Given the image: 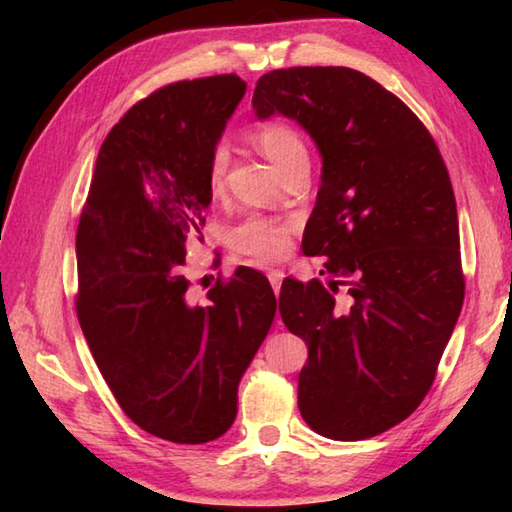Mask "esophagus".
I'll return each instance as SVG.
<instances>
[{
    "label": "esophagus",
    "instance_id": "1",
    "mask_svg": "<svg viewBox=\"0 0 512 512\" xmlns=\"http://www.w3.org/2000/svg\"><path fill=\"white\" fill-rule=\"evenodd\" d=\"M268 280H271V287L275 293H280V287H282V280H284V271H268Z\"/></svg>",
    "mask_w": 512,
    "mask_h": 512
}]
</instances>
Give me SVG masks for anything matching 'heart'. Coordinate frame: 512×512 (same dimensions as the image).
Segmentation results:
<instances>
[{"label":"heart","mask_w":512,"mask_h":512,"mask_svg":"<svg viewBox=\"0 0 512 512\" xmlns=\"http://www.w3.org/2000/svg\"><path fill=\"white\" fill-rule=\"evenodd\" d=\"M257 144L277 171L291 158L305 153V144H302L300 135L284 121L264 124L257 135ZM225 169H228V149L219 144L210 158V169H207V178H210V187L214 192H219L223 187ZM289 232L291 225L287 221L273 219V216L266 214H250L232 230V246L239 253L259 259V262H273V259H280L289 253Z\"/></svg>","instance_id":"1"}]
</instances>
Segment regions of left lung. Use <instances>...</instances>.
Returning a JSON list of instances; mask_svg holds the SVG:
<instances>
[{"label":"left lung","instance_id":"1","mask_svg":"<svg viewBox=\"0 0 512 512\" xmlns=\"http://www.w3.org/2000/svg\"><path fill=\"white\" fill-rule=\"evenodd\" d=\"M253 110L296 121L323 162L302 253L329 257L334 277H287L280 291L284 325L309 348L300 413L325 438H372L418 409L461 316L443 155L395 94L350 67L268 72Z\"/></svg>","mask_w":512,"mask_h":512}]
</instances>
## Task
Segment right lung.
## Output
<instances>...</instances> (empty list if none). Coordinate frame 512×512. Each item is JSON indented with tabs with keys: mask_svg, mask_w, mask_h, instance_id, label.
I'll return each instance as SVG.
<instances>
[{
	"mask_svg": "<svg viewBox=\"0 0 512 512\" xmlns=\"http://www.w3.org/2000/svg\"><path fill=\"white\" fill-rule=\"evenodd\" d=\"M246 94L235 74L180 81L121 117L103 142L76 232L79 323L137 427L180 445L223 436L239 381L273 325L266 275L239 266L205 302L189 293L185 241L212 203L210 158Z\"/></svg>",
	"mask_w": 512,
	"mask_h": 512,
	"instance_id": "add662e5",
	"label": "right lung"
}]
</instances>
